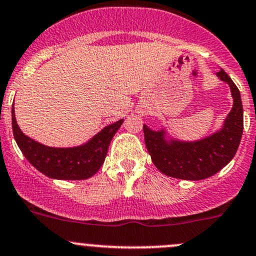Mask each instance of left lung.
I'll list each match as a JSON object with an SVG mask.
<instances>
[{
	"label": "left lung",
	"instance_id": "left-lung-1",
	"mask_svg": "<svg viewBox=\"0 0 256 256\" xmlns=\"http://www.w3.org/2000/svg\"><path fill=\"white\" fill-rule=\"evenodd\" d=\"M217 78L228 84L233 107L218 130L197 140H182L168 133L143 126L146 146L152 162L166 176L180 180L198 181L210 178L230 162L243 134V104L236 84L220 69Z\"/></svg>",
	"mask_w": 256,
	"mask_h": 256
}]
</instances>
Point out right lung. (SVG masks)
Segmentation results:
<instances>
[{
  "label": "right lung",
  "mask_w": 256,
  "mask_h": 256,
  "mask_svg": "<svg viewBox=\"0 0 256 256\" xmlns=\"http://www.w3.org/2000/svg\"><path fill=\"white\" fill-rule=\"evenodd\" d=\"M122 123L123 120H120L106 126L81 146H48L20 130L16 120L14 106H12V129L16 143L36 170L55 180H85L94 176L104 165L110 140Z\"/></svg>",
  "instance_id": "obj_1"
}]
</instances>
